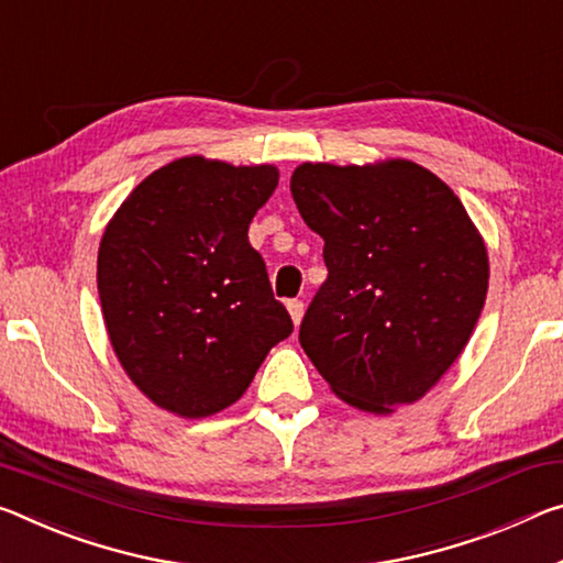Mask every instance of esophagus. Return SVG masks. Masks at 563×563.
<instances>
[{
  "instance_id": "esophagus-1",
  "label": "esophagus",
  "mask_w": 563,
  "mask_h": 563,
  "mask_svg": "<svg viewBox=\"0 0 563 563\" xmlns=\"http://www.w3.org/2000/svg\"><path fill=\"white\" fill-rule=\"evenodd\" d=\"M302 310H306V308H302V300H288V313H290V318H292V323H300V320H302Z\"/></svg>"
}]
</instances>
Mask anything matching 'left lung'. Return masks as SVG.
I'll use <instances>...</instances> for the list:
<instances>
[{
    "label": "left lung",
    "instance_id": "8db88e82",
    "mask_svg": "<svg viewBox=\"0 0 563 563\" xmlns=\"http://www.w3.org/2000/svg\"><path fill=\"white\" fill-rule=\"evenodd\" d=\"M290 192L325 240L328 267L300 323L302 351L345 404H413L459 358L486 302L488 255L466 208L408 159L306 163Z\"/></svg>",
    "mask_w": 563,
    "mask_h": 563
}]
</instances>
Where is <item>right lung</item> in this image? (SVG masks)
Wrapping results in <instances>:
<instances>
[{"label":"right lung","instance_id":"1","mask_svg":"<svg viewBox=\"0 0 563 563\" xmlns=\"http://www.w3.org/2000/svg\"><path fill=\"white\" fill-rule=\"evenodd\" d=\"M273 165L183 157L145 177L107 225L97 290L110 343L159 408L205 418L245 394L292 320L247 228Z\"/></svg>","mask_w":563,"mask_h":563}]
</instances>
